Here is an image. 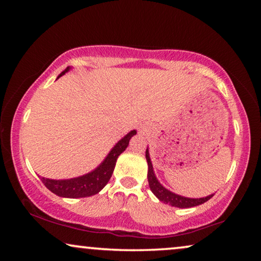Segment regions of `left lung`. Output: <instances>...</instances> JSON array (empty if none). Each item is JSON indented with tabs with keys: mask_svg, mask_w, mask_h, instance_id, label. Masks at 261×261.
<instances>
[{
	"mask_svg": "<svg viewBox=\"0 0 261 261\" xmlns=\"http://www.w3.org/2000/svg\"><path fill=\"white\" fill-rule=\"evenodd\" d=\"M146 160L148 165L147 179H148L149 189H151V191L154 193V196H155L160 201L165 202V204H168L174 207H178V208H189V207H194V206L204 204V202L210 200L211 198L214 196V194H210V196L204 197V198H187L169 191V190H167L156 179V176L154 174V170H153L151 158H149L148 148L146 149Z\"/></svg>",
	"mask_w": 261,
	"mask_h": 261,
	"instance_id": "left-lung-1",
	"label": "left lung"
}]
</instances>
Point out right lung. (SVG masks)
Returning a JSON list of instances; mask_svg holds the SVG:
<instances>
[{
    "mask_svg": "<svg viewBox=\"0 0 261 261\" xmlns=\"http://www.w3.org/2000/svg\"><path fill=\"white\" fill-rule=\"evenodd\" d=\"M69 70L70 68L68 67L63 72L60 73V76L57 78L63 76ZM136 134L137 131L132 130L126 136L123 137L112 148V151L109 152L105 160L101 162V165L96 167L91 173L70 179H50L41 177L42 183L45 184V187L49 191L55 193L59 197L84 198L94 196V194L100 192L106 187V184L109 182L118 155L125 151L127 145H129L131 137H134Z\"/></svg>",
    "mask_w": 261,
    "mask_h": 261,
    "instance_id": "right-lung-1",
    "label": "right lung"
}]
</instances>
